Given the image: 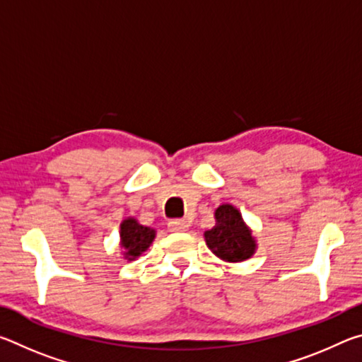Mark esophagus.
<instances>
[{
    "label": "esophagus",
    "instance_id": "esophagus-1",
    "mask_svg": "<svg viewBox=\"0 0 362 362\" xmlns=\"http://www.w3.org/2000/svg\"><path fill=\"white\" fill-rule=\"evenodd\" d=\"M168 230L173 233H182L188 230V223L185 220H173V222L168 223Z\"/></svg>",
    "mask_w": 362,
    "mask_h": 362
}]
</instances>
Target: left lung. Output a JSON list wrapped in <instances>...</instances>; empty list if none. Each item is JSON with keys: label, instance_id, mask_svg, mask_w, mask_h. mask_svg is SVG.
Instances as JSON below:
<instances>
[{"label": "left lung", "instance_id": "1", "mask_svg": "<svg viewBox=\"0 0 362 362\" xmlns=\"http://www.w3.org/2000/svg\"><path fill=\"white\" fill-rule=\"evenodd\" d=\"M214 218V228L204 231L206 244L212 254L228 263L249 260L257 250V240L238 207L228 203L218 206Z\"/></svg>", "mask_w": 362, "mask_h": 362}]
</instances>
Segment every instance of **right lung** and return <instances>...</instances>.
I'll return each instance as SVG.
<instances>
[{"label":"right lung","mask_w":362,"mask_h":362,"mask_svg":"<svg viewBox=\"0 0 362 362\" xmlns=\"http://www.w3.org/2000/svg\"><path fill=\"white\" fill-rule=\"evenodd\" d=\"M155 238L156 231L150 226L140 225L134 217L124 218L119 225V247L122 259L127 262L139 259L145 250H148Z\"/></svg>","instance_id":"1"}]
</instances>
